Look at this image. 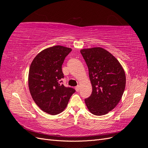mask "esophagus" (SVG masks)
<instances>
[{
  "mask_svg": "<svg viewBox=\"0 0 148 148\" xmlns=\"http://www.w3.org/2000/svg\"><path fill=\"white\" fill-rule=\"evenodd\" d=\"M75 89H76V91L78 92V91L80 90V86H79V85H78L77 86H76V87H75Z\"/></svg>",
  "mask_w": 148,
  "mask_h": 148,
  "instance_id": "esophagus-1",
  "label": "esophagus"
}]
</instances>
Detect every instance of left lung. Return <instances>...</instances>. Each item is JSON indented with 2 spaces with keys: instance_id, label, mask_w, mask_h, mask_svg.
Wrapping results in <instances>:
<instances>
[{
  "instance_id": "left-lung-1",
  "label": "left lung",
  "mask_w": 148,
  "mask_h": 148,
  "mask_svg": "<svg viewBox=\"0 0 148 148\" xmlns=\"http://www.w3.org/2000/svg\"><path fill=\"white\" fill-rule=\"evenodd\" d=\"M89 70L91 95L84 100L89 111L103 115L113 110L122 99L126 84L124 69L119 60L104 48L80 50Z\"/></svg>"
}]
</instances>
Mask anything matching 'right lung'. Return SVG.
<instances>
[{"instance_id":"add662e5","label":"right lung","mask_w":148,"mask_h":148,"mask_svg":"<svg viewBox=\"0 0 148 148\" xmlns=\"http://www.w3.org/2000/svg\"><path fill=\"white\" fill-rule=\"evenodd\" d=\"M71 50L60 45L48 47L38 53L31 64L30 94L39 108L49 114L54 115L63 112L75 91L60 83L64 78L62 65Z\"/></svg>"}]
</instances>
